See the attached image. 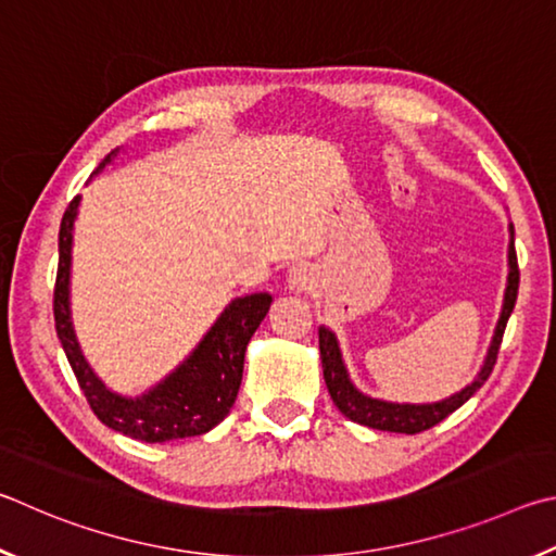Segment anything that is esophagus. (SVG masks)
Returning <instances> with one entry per match:
<instances>
[{"instance_id":"1","label":"esophagus","mask_w":556,"mask_h":556,"mask_svg":"<svg viewBox=\"0 0 556 556\" xmlns=\"http://www.w3.org/2000/svg\"><path fill=\"white\" fill-rule=\"evenodd\" d=\"M288 288L295 293H307L315 288V270L309 266H293L288 273Z\"/></svg>"}]
</instances>
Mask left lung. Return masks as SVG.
I'll use <instances>...</instances> for the list:
<instances>
[{"label": "left lung", "instance_id": "1", "mask_svg": "<svg viewBox=\"0 0 556 556\" xmlns=\"http://www.w3.org/2000/svg\"><path fill=\"white\" fill-rule=\"evenodd\" d=\"M508 286H505V298H503V309L498 317V325H495L493 342L489 346V354H485L483 368L479 376L464 388V391L454 393L452 397L440 403H427V405H410V403H386L376 401V397H368L362 391H356L354 383L349 381L346 366L342 362V352H339L337 337L329 332L327 327H319V356H323V371H325V383L327 391L332 395L334 405L339 413L346 415L349 420L358 425L374 427V430L383 432H403V434H417L442 422L444 417H450L456 407H462L469 397L479 391V388L489 381V376L495 366V358H498V349L503 342L505 325H508V317L515 307V300H518V286H520V270H518V256H515V229L510 224V247H508Z\"/></svg>", "mask_w": 556, "mask_h": 556}]
</instances>
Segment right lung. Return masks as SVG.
<instances>
[{
  "instance_id": "add662e5",
  "label": "right lung",
  "mask_w": 556,
  "mask_h": 556,
  "mask_svg": "<svg viewBox=\"0 0 556 556\" xmlns=\"http://www.w3.org/2000/svg\"><path fill=\"white\" fill-rule=\"evenodd\" d=\"M114 155L116 151L106 155L92 175L112 163ZM77 207H80V198H73L63 214L61 233H58L53 317L63 352L97 420L112 427L114 432L151 444L210 432L229 415L237 401L243 354L253 332L266 317L273 298L268 293H253L231 300L217 323L210 327V332L202 337V342L194 346V352L159 386L139 397L112 393L85 362L71 323V249Z\"/></svg>"
}]
</instances>
